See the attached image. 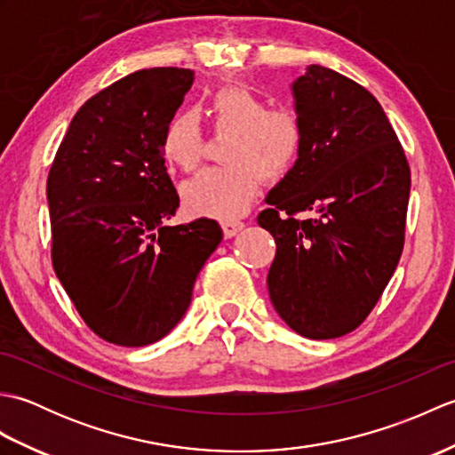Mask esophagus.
<instances>
[{"mask_svg": "<svg viewBox=\"0 0 455 455\" xmlns=\"http://www.w3.org/2000/svg\"><path fill=\"white\" fill-rule=\"evenodd\" d=\"M220 227H222V233H225L227 238H233V236H236L240 233V230L244 228V222H240V220H222Z\"/></svg>", "mask_w": 455, "mask_h": 455, "instance_id": "1", "label": "esophagus"}]
</instances>
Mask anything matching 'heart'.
I'll list each match as a JSON object with an SVG mask.
<instances>
[{
  "label": "heart",
  "mask_w": 455,
  "mask_h": 455,
  "mask_svg": "<svg viewBox=\"0 0 455 455\" xmlns=\"http://www.w3.org/2000/svg\"><path fill=\"white\" fill-rule=\"evenodd\" d=\"M209 113L217 132H233L225 168H207L181 189L191 215L230 220L252 205L259 173L267 180L285 176L303 147V124L293 109H267L258 93L240 85L222 88L211 98ZM164 150L181 170H196L205 150V134L196 113L183 111L164 132Z\"/></svg>",
  "instance_id": "b5f03b06"
}]
</instances>
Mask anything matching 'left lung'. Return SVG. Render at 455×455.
<instances>
[{
	"mask_svg": "<svg viewBox=\"0 0 455 455\" xmlns=\"http://www.w3.org/2000/svg\"><path fill=\"white\" fill-rule=\"evenodd\" d=\"M291 90L303 147L267 193L272 207L258 225L277 246L267 274L277 315L297 334L328 340L365 321L399 264L411 168L387 115L360 84L311 64Z\"/></svg>",
	"mask_w": 455,
	"mask_h": 455,
	"instance_id": "left-lung-1",
	"label": "left lung"
}]
</instances>
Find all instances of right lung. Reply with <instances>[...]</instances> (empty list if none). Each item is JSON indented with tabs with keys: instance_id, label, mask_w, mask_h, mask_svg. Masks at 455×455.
Wrapping results in <instances>:
<instances>
[{
	"instance_id": "1",
	"label": "right lung",
	"mask_w": 455,
	"mask_h": 455,
	"mask_svg": "<svg viewBox=\"0 0 455 455\" xmlns=\"http://www.w3.org/2000/svg\"><path fill=\"white\" fill-rule=\"evenodd\" d=\"M191 84L188 68H150L95 93L48 172L54 272L84 323L111 344L166 336L222 240L212 219L164 225L180 207L164 132Z\"/></svg>"
}]
</instances>
